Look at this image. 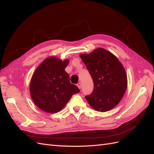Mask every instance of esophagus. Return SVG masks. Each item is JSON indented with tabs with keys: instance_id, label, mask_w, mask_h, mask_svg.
Here are the masks:
<instances>
[{
	"instance_id": "obj_1",
	"label": "esophagus",
	"mask_w": 154,
	"mask_h": 154,
	"mask_svg": "<svg viewBox=\"0 0 154 154\" xmlns=\"http://www.w3.org/2000/svg\"><path fill=\"white\" fill-rule=\"evenodd\" d=\"M77 87H78V88H79V89H80V88H81V84L80 83H78L77 84Z\"/></svg>"
}]
</instances>
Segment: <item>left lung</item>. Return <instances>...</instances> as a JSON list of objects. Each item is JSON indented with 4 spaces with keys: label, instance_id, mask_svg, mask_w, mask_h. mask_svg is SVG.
<instances>
[{
    "label": "left lung",
    "instance_id": "obj_1",
    "mask_svg": "<svg viewBox=\"0 0 154 154\" xmlns=\"http://www.w3.org/2000/svg\"><path fill=\"white\" fill-rule=\"evenodd\" d=\"M94 83L92 93L86 100L92 108L104 112L119 103L127 88V77L124 67L112 53L99 48L91 54H82Z\"/></svg>",
    "mask_w": 154,
    "mask_h": 154
}]
</instances>
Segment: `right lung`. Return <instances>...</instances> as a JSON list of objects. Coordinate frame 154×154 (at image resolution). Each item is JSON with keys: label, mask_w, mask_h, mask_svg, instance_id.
Listing matches in <instances>:
<instances>
[{"label": "right lung", "mask_w": 154, "mask_h": 154, "mask_svg": "<svg viewBox=\"0 0 154 154\" xmlns=\"http://www.w3.org/2000/svg\"><path fill=\"white\" fill-rule=\"evenodd\" d=\"M69 60L51 56L38 66L30 82L31 98L38 108L48 113L62 110L74 94L80 90L71 84L65 71Z\"/></svg>", "instance_id": "obj_1"}]
</instances>
